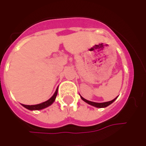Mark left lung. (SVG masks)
<instances>
[{"instance_id": "obj_1", "label": "left lung", "mask_w": 146, "mask_h": 146, "mask_svg": "<svg viewBox=\"0 0 146 146\" xmlns=\"http://www.w3.org/2000/svg\"><path fill=\"white\" fill-rule=\"evenodd\" d=\"M84 101L87 102V103H88L89 105H92V106H94L95 107H98V108H104V107H106L108 106H110V104H112L113 102L115 101V99L116 98H114L113 100L112 101H110V102H102V103H98V102H91V101H88V100H86L85 98H84L83 97H81Z\"/></svg>"}]
</instances>
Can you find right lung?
<instances>
[{"instance_id": "right-lung-1", "label": "right lung", "mask_w": 146, "mask_h": 146, "mask_svg": "<svg viewBox=\"0 0 146 146\" xmlns=\"http://www.w3.org/2000/svg\"><path fill=\"white\" fill-rule=\"evenodd\" d=\"M58 94V89L55 91L54 94L53 95V96L51 97L50 99H48V101L44 102H42L40 104H37V105H33V106H27V105H23L24 107L27 108L28 110H42V109H44V108L48 107L49 106H51L54 101L55 100V98L57 96Z\"/></svg>"}]
</instances>
